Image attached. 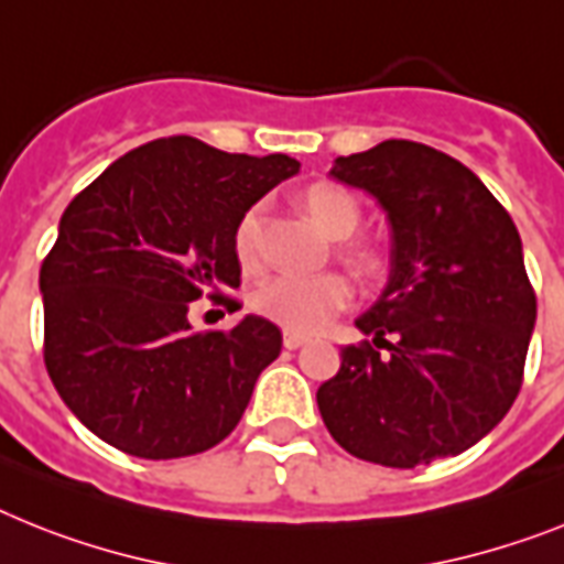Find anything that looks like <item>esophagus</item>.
Wrapping results in <instances>:
<instances>
[{
  "mask_svg": "<svg viewBox=\"0 0 564 564\" xmlns=\"http://www.w3.org/2000/svg\"><path fill=\"white\" fill-rule=\"evenodd\" d=\"M302 343H305V334L291 332V328H285V346L288 348H296V346H302Z\"/></svg>",
  "mask_w": 564,
  "mask_h": 564,
  "instance_id": "esophagus-1",
  "label": "esophagus"
}]
</instances>
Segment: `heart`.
I'll use <instances>...</instances> for the list:
<instances>
[{"label": "heart", "instance_id": "obj_1", "mask_svg": "<svg viewBox=\"0 0 564 564\" xmlns=\"http://www.w3.org/2000/svg\"><path fill=\"white\" fill-rule=\"evenodd\" d=\"M302 209L314 221L316 230L334 239V256L346 264L348 273L360 285H371L375 279H380L383 256L355 232L360 221V207L351 195L328 184H316L302 195ZM259 225H262L259 213H250L236 232V253L245 271H253L259 264ZM346 296V285L337 276L279 279L256 293V308L285 323L288 328H314L325 316L343 308Z\"/></svg>", "mask_w": 564, "mask_h": 564}]
</instances>
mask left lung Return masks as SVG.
Returning a JSON list of instances; mask_svg holds the SVG:
<instances>
[{
  "mask_svg": "<svg viewBox=\"0 0 564 564\" xmlns=\"http://www.w3.org/2000/svg\"><path fill=\"white\" fill-rule=\"evenodd\" d=\"M332 175L386 209L394 273L355 323L386 351L343 348L316 392L319 415L346 453L383 467L464 453L513 406L536 323L513 218L467 166L423 143H377L337 158Z\"/></svg>",
  "mask_w": 564,
  "mask_h": 564,
  "instance_id": "left-lung-1",
  "label": "left lung"
}]
</instances>
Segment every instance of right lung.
<instances>
[{"instance_id":"obj_1","label":"right lung","mask_w":564,"mask_h":564,"mask_svg":"<svg viewBox=\"0 0 564 564\" xmlns=\"http://www.w3.org/2000/svg\"><path fill=\"white\" fill-rule=\"evenodd\" d=\"M296 170L178 134L118 158L65 207L40 268L45 366L97 438L158 460L236 430L282 334L253 314L193 334L187 311L209 282L239 288L241 218Z\"/></svg>"}]
</instances>
